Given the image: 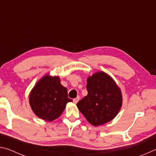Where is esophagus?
<instances>
[{"mask_svg":"<svg viewBox=\"0 0 156 156\" xmlns=\"http://www.w3.org/2000/svg\"><path fill=\"white\" fill-rule=\"evenodd\" d=\"M79 100H80V97H77V98H76L73 99V102H74L75 104H76V103H77V102H78Z\"/></svg>","mask_w":156,"mask_h":156,"instance_id":"esophagus-1","label":"esophagus"}]
</instances>
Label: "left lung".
<instances>
[{
    "label": "left lung",
    "mask_w": 156,
    "mask_h": 156,
    "mask_svg": "<svg viewBox=\"0 0 156 156\" xmlns=\"http://www.w3.org/2000/svg\"><path fill=\"white\" fill-rule=\"evenodd\" d=\"M88 94L77 107L89 123L98 126L114 118L122 106V95L114 80L104 72L87 78Z\"/></svg>",
    "instance_id": "left-lung-1"
}]
</instances>
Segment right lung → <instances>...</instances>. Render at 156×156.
<instances>
[{"instance_id": "1", "label": "right lung", "mask_w": 156, "mask_h": 156, "mask_svg": "<svg viewBox=\"0 0 156 156\" xmlns=\"http://www.w3.org/2000/svg\"><path fill=\"white\" fill-rule=\"evenodd\" d=\"M69 98L67 89L60 84L59 77L48 75L41 79L30 95V104L35 114L41 119L52 121L62 114Z\"/></svg>"}]
</instances>
